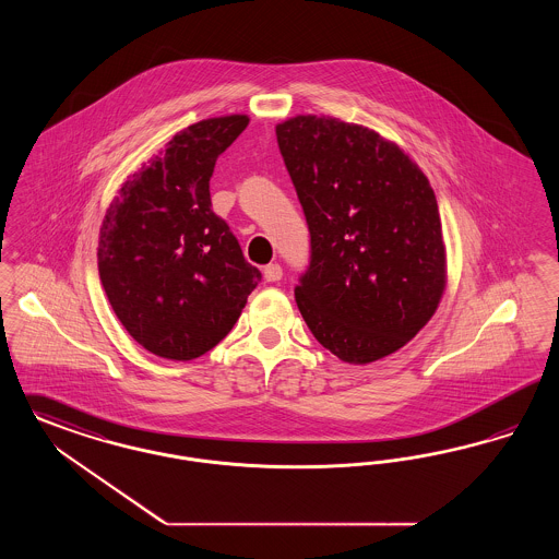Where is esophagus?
<instances>
[{
	"mask_svg": "<svg viewBox=\"0 0 559 559\" xmlns=\"http://www.w3.org/2000/svg\"><path fill=\"white\" fill-rule=\"evenodd\" d=\"M264 278H266L269 283H276V281H281V278H283V269H281V264H269V266L264 269Z\"/></svg>",
	"mask_w": 559,
	"mask_h": 559,
	"instance_id": "34e87169",
	"label": "esophagus"
}]
</instances>
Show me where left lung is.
<instances>
[{
    "label": "left lung",
    "instance_id": "left-lung-1",
    "mask_svg": "<svg viewBox=\"0 0 559 559\" xmlns=\"http://www.w3.org/2000/svg\"><path fill=\"white\" fill-rule=\"evenodd\" d=\"M276 141L310 230V264L295 287L308 329L349 364L397 352L445 289L430 182L395 143L336 118H290Z\"/></svg>",
    "mask_w": 559,
    "mask_h": 559
}]
</instances>
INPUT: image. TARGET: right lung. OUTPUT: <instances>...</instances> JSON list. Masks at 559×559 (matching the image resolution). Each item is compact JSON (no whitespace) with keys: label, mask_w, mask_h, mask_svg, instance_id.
<instances>
[{"label":"right lung","mask_w":559,"mask_h":559,"mask_svg":"<svg viewBox=\"0 0 559 559\" xmlns=\"http://www.w3.org/2000/svg\"><path fill=\"white\" fill-rule=\"evenodd\" d=\"M247 116L201 120L127 180L99 233L97 266L114 313L159 358H200L230 333L262 272L214 214L216 159Z\"/></svg>","instance_id":"obj_1"}]
</instances>
